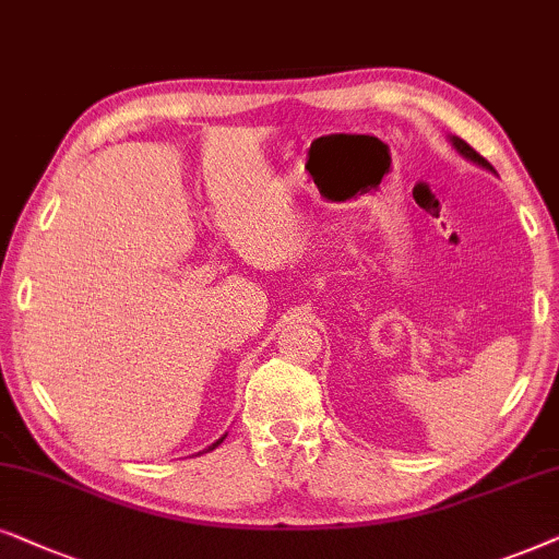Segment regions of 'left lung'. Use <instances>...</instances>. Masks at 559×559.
Here are the masks:
<instances>
[{
	"label": "left lung",
	"mask_w": 559,
	"mask_h": 559,
	"mask_svg": "<svg viewBox=\"0 0 559 559\" xmlns=\"http://www.w3.org/2000/svg\"><path fill=\"white\" fill-rule=\"evenodd\" d=\"M452 145H455V147H457V151L465 155V158H471L473 163H478V166H483V168L493 170V166H490V163H488L486 158H483V155H480L478 151H473V147H471V145H467V143H465V140H460V138H452Z\"/></svg>",
	"instance_id": "obj_1"
}]
</instances>
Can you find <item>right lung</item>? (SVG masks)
Returning <instances> with one entry per match:
<instances>
[{
  "mask_svg": "<svg viewBox=\"0 0 559 559\" xmlns=\"http://www.w3.org/2000/svg\"><path fill=\"white\" fill-rule=\"evenodd\" d=\"M222 440H225V437H222ZM222 440H217V442H214V444H212V448H210V450H214V448H219V444H222Z\"/></svg>",
  "mask_w": 559,
  "mask_h": 559,
  "instance_id": "1",
  "label": "right lung"
}]
</instances>
